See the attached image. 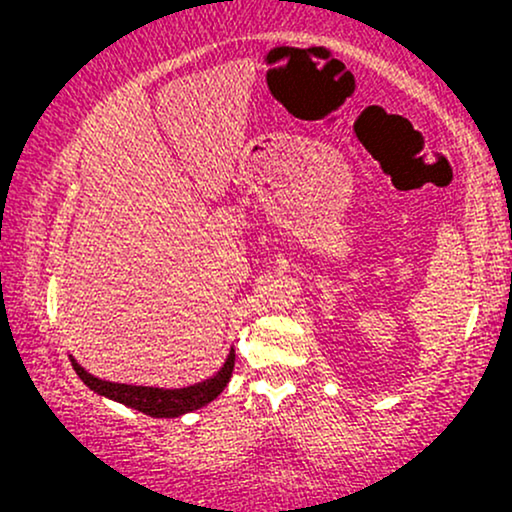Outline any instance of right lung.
Instances as JSON below:
<instances>
[{
	"mask_svg": "<svg viewBox=\"0 0 512 512\" xmlns=\"http://www.w3.org/2000/svg\"><path fill=\"white\" fill-rule=\"evenodd\" d=\"M72 366L76 375L81 377L83 384L97 391L100 396H107L111 401H118L128 408H135L149 417H181L186 412H193L202 408V405L212 403L216 396L226 389L235 368V349L228 354L223 368L216 373L212 380L193 384L186 389H156V387H132V384H116L104 382L100 377L90 375L83 370L79 363L72 359Z\"/></svg>",
	"mask_w": 512,
	"mask_h": 512,
	"instance_id": "add662e5",
	"label": "right lung"
}]
</instances>
